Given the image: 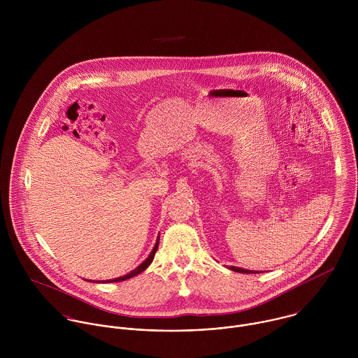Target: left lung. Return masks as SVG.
<instances>
[{
	"label": "left lung",
	"instance_id": "obj_1",
	"mask_svg": "<svg viewBox=\"0 0 358 358\" xmlns=\"http://www.w3.org/2000/svg\"><path fill=\"white\" fill-rule=\"evenodd\" d=\"M230 270L233 271H237V273H245V274H254L257 271H252V270H245V268H241V267H234V266H230Z\"/></svg>",
	"mask_w": 358,
	"mask_h": 358
}]
</instances>
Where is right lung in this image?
Segmentation results:
<instances>
[{"mask_svg":"<svg viewBox=\"0 0 358 358\" xmlns=\"http://www.w3.org/2000/svg\"><path fill=\"white\" fill-rule=\"evenodd\" d=\"M159 240V238H158ZM158 240H157V243H155V245H154L153 251H152V254L149 255V257L143 262V263H141V266H138L135 270H132L131 273H128V274H125V275H122V277H118V278H114V280H107L106 282H115V281H124V280H128V278H131V277H135V275H138L139 273H142V271H145L148 267H149V264L153 262L154 255H155V252H157V250H158Z\"/></svg>","mask_w":358,"mask_h":358,"instance_id":"right-lung-1","label":"right lung"}]
</instances>
